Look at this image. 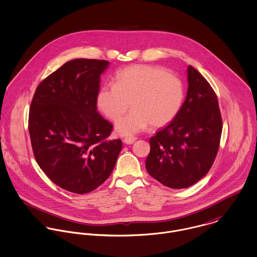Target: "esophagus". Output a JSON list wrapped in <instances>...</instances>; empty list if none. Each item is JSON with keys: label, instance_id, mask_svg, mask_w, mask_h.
I'll return each instance as SVG.
<instances>
[{"label": "esophagus", "instance_id": "obj_1", "mask_svg": "<svg viewBox=\"0 0 257 257\" xmlns=\"http://www.w3.org/2000/svg\"><path fill=\"white\" fill-rule=\"evenodd\" d=\"M137 141V138H134V137H128V138H125L123 139V144L125 145H133L135 142Z\"/></svg>", "mask_w": 257, "mask_h": 257}]
</instances>
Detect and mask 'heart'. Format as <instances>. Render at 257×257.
<instances>
[{
  "label": "heart",
  "mask_w": 257,
  "mask_h": 257,
  "mask_svg": "<svg viewBox=\"0 0 257 257\" xmlns=\"http://www.w3.org/2000/svg\"><path fill=\"white\" fill-rule=\"evenodd\" d=\"M181 79L164 68L138 64L119 70L114 84H104L97 94V106L108 118L117 119L130 107L133 110L115 122L120 136H131L170 123L183 104Z\"/></svg>",
  "instance_id": "b5f03b06"
}]
</instances>
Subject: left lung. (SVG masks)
<instances>
[{"label": "left lung", "instance_id": "obj_1", "mask_svg": "<svg viewBox=\"0 0 257 257\" xmlns=\"http://www.w3.org/2000/svg\"><path fill=\"white\" fill-rule=\"evenodd\" d=\"M188 90L176 117L150 138L147 172L172 189L188 188L212 167L222 130L219 102L209 82L191 65Z\"/></svg>", "mask_w": 257, "mask_h": 257}]
</instances>
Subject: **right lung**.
Listing matches in <instances>:
<instances>
[{
  "instance_id": "add662e5",
  "label": "right lung",
  "mask_w": 257,
  "mask_h": 257,
  "mask_svg": "<svg viewBox=\"0 0 257 257\" xmlns=\"http://www.w3.org/2000/svg\"><path fill=\"white\" fill-rule=\"evenodd\" d=\"M109 61L73 59L46 77L34 95L29 131L37 164L60 188L86 194L110 176L121 150L112 125L97 110Z\"/></svg>"
}]
</instances>
